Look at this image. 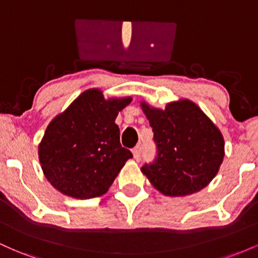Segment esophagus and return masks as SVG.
<instances>
[{
	"instance_id": "1",
	"label": "esophagus",
	"mask_w": 258,
	"mask_h": 258,
	"mask_svg": "<svg viewBox=\"0 0 258 258\" xmlns=\"http://www.w3.org/2000/svg\"><path fill=\"white\" fill-rule=\"evenodd\" d=\"M132 154H133V159H135L136 161H139V160H141V147L133 148Z\"/></svg>"
}]
</instances>
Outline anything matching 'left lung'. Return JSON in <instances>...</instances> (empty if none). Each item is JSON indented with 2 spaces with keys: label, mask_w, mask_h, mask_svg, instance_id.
<instances>
[{
  "label": "left lung",
  "mask_w": 258,
  "mask_h": 258,
  "mask_svg": "<svg viewBox=\"0 0 258 258\" xmlns=\"http://www.w3.org/2000/svg\"><path fill=\"white\" fill-rule=\"evenodd\" d=\"M158 147V156L142 172L166 197L201 190L217 174L224 158V139L195 103L179 99L158 109L141 102Z\"/></svg>",
  "instance_id": "1"
}]
</instances>
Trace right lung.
Returning a JSON list of instances; mask_svg holds the SVG:
<instances>
[{
    "label": "right lung",
    "mask_w": 258,
    "mask_h": 258,
    "mask_svg": "<svg viewBox=\"0 0 258 258\" xmlns=\"http://www.w3.org/2000/svg\"><path fill=\"white\" fill-rule=\"evenodd\" d=\"M131 97L105 99L90 88L47 126L38 159L43 174L57 190L75 199L102 197L132 153L120 144L115 123Z\"/></svg>",
    "instance_id": "1"
}]
</instances>
